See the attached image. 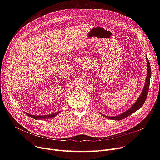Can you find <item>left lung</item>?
Masks as SVG:
<instances>
[{"label":"left lung","mask_w":160,"mask_h":160,"mask_svg":"<svg viewBox=\"0 0 160 160\" xmlns=\"http://www.w3.org/2000/svg\"><path fill=\"white\" fill-rule=\"evenodd\" d=\"M146 60H147V77H146L145 86L143 88V89H142V91L141 92L140 96L139 97V98H138L136 102L134 103V104H133V106L130 108H129L128 110H127L125 112H124L119 115L115 116V117H108V116L104 115V117H106V118L112 119V120H117V121L122 120L124 118H127V117H128L130 115L132 114L133 113L138 110L139 109L141 108L142 107V106L144 104L145 100L147 99V95H148V91L149 85H150V78L151 77L150 65V62L148 60L147 56H146Z\"/></svg>","instance_id":"8db88e82"}]
</instances>
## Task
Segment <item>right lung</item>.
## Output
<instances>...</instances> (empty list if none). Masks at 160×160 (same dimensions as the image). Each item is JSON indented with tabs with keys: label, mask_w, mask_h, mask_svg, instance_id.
I'll return each instance as SVG.
<instances>
[{
	"label": "right lung",
	"mask_w": 160,
	"mask_h": 160,
	"mask_svg": "<svg viewBox=\"0 0 160 160\" xmlns=\"http://www.w3.org/2000/svg\"><path fill=\"white\" fill-rule=\"evenodd\" d=\"M25 113H26V112H25ZM26 113L29 117H32V118L38 120V119H50V118H52V117H55L58 113H60V112H56V113H52V114H49V115H33L29 114L28 113Z\"/></svg>",
	"instance_id": "add662e5"
}]
</instances>
